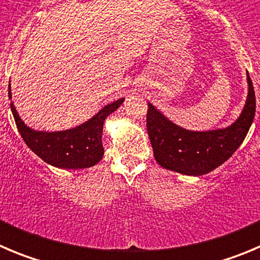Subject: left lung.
<instances>
[{"label":"left lung","mask_w":260,"mask_h":260,"mask_svg":"<svg viewBox=\"0 0 260 260\" xmlns=\"http://www.w3.org/2000/svg\"><path fill=\"white\" fill-rule=\"evenodd\" d=\"M247 99L236 122L222 129L188 131L147 104V133L159 166L186 176H203L229 160L246 137L255 115V92L247 73Z\"/></svg>","instance_id":"left-lung-1"}]
</instances>
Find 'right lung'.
<instances>
[{
    "label": "right lung",
    "instance_id": "1",
    "mask_svg": "<svg viewBox=\"0 0 260 260\" xmlns=\"http://www.w3.org/2000/svg\"><path fill=\"white\" fill-rule=\"evenodd\" d=\"M11 99V88L9 87ZM124 99L104 106L94 116L83 124L67 131L43 132L29 128L21 120L14 103L10 104L16 127L29 149L47 164L61 169H83L93 167L103 159L101 142L105 119L122 105Z\"/></svg>",
    "mask_w": 260,
    "mask_h": 260
}]
</instances>
